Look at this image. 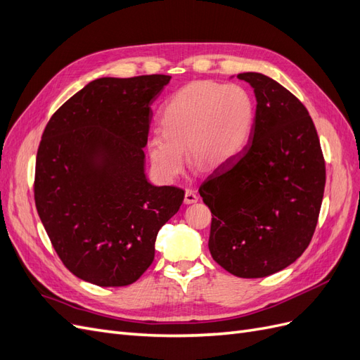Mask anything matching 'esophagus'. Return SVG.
<instances>
[{"instance_id": "34e87169", "label": "esophagus", "mask_w": 360, "mask_h": 360, "mask_svg": "<svg viewBox=\"0 0 360 360\" xmlns=\"http://www.w3.org/2000/svg\"><path fill=\"white\" fill-rule=\"evenodd\" d=\"M197 201H198V195L191 189H186V192H184V204H193Z\"/></svg>"}]
</instances>
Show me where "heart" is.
Wrapping results in <instances>:
<instances>
[{"label": "heart", "instance_id": "b5f03b06", "mask_svg": "<svg viewBox=\"0 0 360 360\" xmlns=\"http://www.w3.org/2000/svg\"><path fill=\"white\" fill-rule=\"evenodd\" d=\"M255 105L245 86L197 81L183 86L160 115L162 132L148 138L147 150L158 176L176 179L184 165L219 169L243 153L252 132Z\"/></svg>", "mask_w": 360, "mask_h": 360}]
</instances>
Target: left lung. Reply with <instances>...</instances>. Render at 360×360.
<instances>
[{"label": "left lung", "instance_id": "left-lung-1", "mask_svg": "<svg viewBox=\"0 0 360 360\" xmlns=\"http://www.w3.org/2000/svg\"><path fill=\"white\" fill-rule=\"evenodd\" d=\"M255 91L252 132L243 153L198 189L213 214V259L238 278H264L294 263L319 222L326 163L312 118L285 86L240 73Z\"/></svg>", "mask_w": 360, "mask_h": 360}]
</instances>
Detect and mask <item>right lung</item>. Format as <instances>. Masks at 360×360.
<instances>
[{
    "label": "right lung",
    "mask_w": 360,
    "mask_h": 360,
    "mask_svg": "<svg viewBox=\"0 0 360 360\" xmlns=\"http://www.w3.org/2000/svg\"><path fill=\"white\" fill-rule=\"evenodd\" d=\"M168 75L101 78L53 112L37 150L36 209L57 255L99 287L130 285L153 263L184 191L144 174L150 105Z\"/></svg>",
    "instance_id": "right-lung-1"
}]
</instances>
